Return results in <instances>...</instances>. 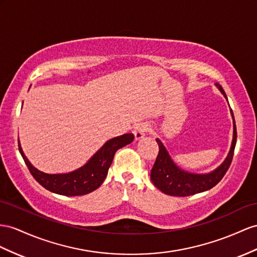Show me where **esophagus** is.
I'll return each instance as SVG.
<instances>
[{"mask_svg": "<svg viewBox=\"0 0 257 257\" xmlns=\"http://www.w3.org/2000/svg\"><path fill=\"white\" fill-rule=\"evenodd\" d=\"M149 130V124L148 123H139L137 124L134 129V135H135V139L136 140H141L142 138L146 137L147 131Z\"/></svg>", "mask_w": 257, "mask_h": 257, "instance_id": "esophagus-1", "label": "esophagus"}]
</instances>
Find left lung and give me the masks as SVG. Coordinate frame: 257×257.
<instances>
[{"mask_svg":"<svg viewBox=\"0 0 257 257\" xmlns=\"http://www.w3.org/2000/svg\"><path fill=\"white\" fill-rule=\"evenodd\" d=\"M216 87L228 101L227 95L225 93V91L221 88V85L216 83ZM230 111H231L233 120V137L231 147H230L229 153L225 161L210 173L194 174L187 172V170L177 166L176 163L173 161L172 157H170L166 148L164 147L162 141L157 138L156 142L160 147V152L156 157L154 166L152 170H151V180H152L153 185L157 189L161 190L163 193H165L167 195L189 196L207 191V190L215 187L217 183L222 179V177L227 173L230 164H231L236 142L235 121L232 109H230Z\"/></svg>","mask_w":257,"mask_h":257,"instance_id":"obj_1","label":"left lung"}]
</instances>
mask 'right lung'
<instances>
[{"mask_svg": "<svg viewBox=\"0 0 257 257\" xmlns=\"http://www.w3.org/2000/svg\"><path fill=\"white\" fill-rule=\"evenodd\" d=\"M135 136L133 134H124L109 139L83 166L66 174H47L41 172L32 165L26 157L19 141L18 149L29 172L43 188L56 194L78 196L94 191L102 185L110 164L113 162L116 151L126 147L127 144L133 142Z\"/></svg>", "mask_w": 257, "mask_h": 257, "instance_id": "1", "label": "right lung"}]
</instances>
